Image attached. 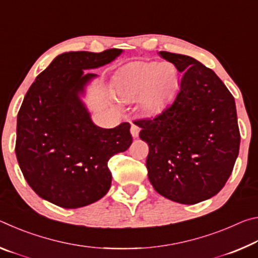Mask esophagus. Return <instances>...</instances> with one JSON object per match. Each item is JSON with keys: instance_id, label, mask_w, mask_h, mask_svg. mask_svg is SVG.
I'll return each mask as SVG.
<instances>
[{"instance_id": "esophagus-1", "label": "esophagus", "mask_w": 258, "mask_h": 258, "mask_svg": "<svg viewBox=\"0 0 258 258\" xmlns=\"http://www.w3.org/2000/svg\"><path fill=\"white\" fill-rule=\"evenodd\" d=\"M140 133V127L135 124H131V134H132L133 138H138Z\"/></svg>"}]
</instances>
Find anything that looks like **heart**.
<instances>
[{"mask_svg":"<svg viewBox=\"0 0 258 258\" xmlns=\"http://www.w3.org/2000/svg\"><path fill=\"white\" fill-rule=\"evenodd\" d=\"M177 69L173 63L134 61L117 74L115 92L125 102L141 97V106L148 113L159 111L176 89Z\"/></svg>","mask_w":258,"mask_h":258,"instance_id":"b5f03b06","label":"heart"}]
</instances>
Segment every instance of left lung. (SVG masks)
I'll return each mask as SVG.
<instances>
[{"label": "left lung", "mask_w": 258, "mask_h": 258, "mask_svg": "<svg viewBox=\"0 0 258 258\" xmlns=\"http://www.w3.org/2000/svg\"><path fill=\"white\" fill-rule=\"evenodd\" d=\"M159 55L183 75L159 115L137 120L149 146L148 177L165 198L194 205L218 194L232 173L240 146L234 98L196 59L166 51Z\"/></svg>", "instance_id": "obj_1"}]
</instances>
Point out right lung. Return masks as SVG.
Instances as JSON below:
<instances>
[{"mask_svg":"<svg viewBox=\"0 0 258 258\" xmlns=\"http://www.w3.org/2000/svg\"><path fill=\"white\" fill-rule=\"evenodd\" d=\"M121 53L109 49L59 54L30 85L17 118L16 156L29 186L56 206L98 202L111 184L108 160L132 145L131 125L101 128L80 98L95 74Z\"/></svg>","mask_w":258,"mask_h":258,"instance_id":"add662e5","label":"right lung"}]
</instances>
